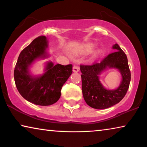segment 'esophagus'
<instances>
[{
  "mask_svg": "<svg viewBox=\"0 0 147 147\" xmlns=\"http://www.w3.org/2000/svg\"><path fill=\"white\" fill-rule=\"evenodd\" d=\"M79 69L80 68L78 66H76V65H74L73 67V71L75 72V73H77V72L79 71Z\"/></svg>",
  "mask_w": 147,
  "mask_h": 147,
  "instance_id": "34e87169",
  "label": "esophagus"
}]
</instances>
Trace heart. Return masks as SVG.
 <instances>
[{"label":"heart","mask_w":147,"mask_h":147,"mask_svg":"<svg viewBox=\"0 0 147 147\" xmlns=\"http://www.w3.org/2000/svg\"><path fill=\"white\" fill-rule=\"evenodd\" d=\"M94 47V43H87V44H85V45L82 46L81 48H80L78 51H75L74 53L76 54H78V53L87 54V53H90V52L93 50ZM100 53V50H98V51H96V53Z\"/></svg>","instance_id":"1"}]
</instances>
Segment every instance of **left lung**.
Segmentation results:
<instances>
[{
  "instance_id": "8db88e82",
  "label": "left lung",
  "mask_w": 147,
  "mask_h": 147,
  "mask_svg": "<svg viewBox=\"0 0 147 147\" xmlns=\"http://www.w3.org/2000/svg\"><path fill=\"white\" fill-rule=\"evenodd\" d=\"M112 49L116 51L100 63L80 65L84 100L88 106L95 109H106L118 104L123 99L129 88L131 75L127 57L117 43L112 46ZM108 69H118L122 76L120 85L116 89H107L99 80L101 74Z\"/></svg>"
}]
</instances>
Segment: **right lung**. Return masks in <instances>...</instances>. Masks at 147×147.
<instances>
[{
	"mask_svg": "<svg viewBox=\"0 0 147 147\" xmlns=\"http://www.w3.org/2000/svg\"><path fill=\"white\" fill-rule=\"evenodd\" d=\"M48 41L39 36L21 52L14 71L18 91L26 100L36 105L49 106L58 101L62 86L72 74V65H63L47 61L44 73L34 75L31 67L36 61L49 57Z\"/></svg>",
	"mask_w": 147,
	"mask_h": 147,
	"instance_id": "right-lung-1",
	"label": "right lung"
}]
</instances>
